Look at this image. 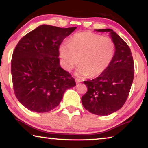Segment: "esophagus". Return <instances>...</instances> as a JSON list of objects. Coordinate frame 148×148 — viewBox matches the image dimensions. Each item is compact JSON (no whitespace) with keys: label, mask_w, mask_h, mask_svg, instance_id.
I'll return each instance as SVG.
<instances>
[{"label":"esophagus","mask_w":148,"mask_h":148,"mask_svg":"<svg viewBox=\"0 0 148 148\" xmlns=\"http://www.w3.org/2000/svg\"><path fill=\"white\" fill-rule=\"evenodd\" d=\"M75 80H76V84L80 83V82H82L81 80H80V79H78V78H75Z\"/></svg>","instance_id":"1"}]
</instances>
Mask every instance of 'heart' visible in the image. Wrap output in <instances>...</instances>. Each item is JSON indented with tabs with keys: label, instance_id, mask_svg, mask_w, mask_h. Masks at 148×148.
<instances>
[{
	"label": "heart",
	"instance_id": "b5f03b06",
	"mask_svg": "<svg viewBox=\"0 0 148 148\" xmlns=\"http://www.w3.org/2000/svg\"><path fill=\"white\" fill-rule=\"evenodd\" d=\"M116 46L108 37L91 32L76 34L69 44L59 47L64 68L71 71L79 62L80 76L96 77L106 71L114 57Z\"/></svg>",
	"mask_w": 148,
	"mask_h": 148
}]
</instances>
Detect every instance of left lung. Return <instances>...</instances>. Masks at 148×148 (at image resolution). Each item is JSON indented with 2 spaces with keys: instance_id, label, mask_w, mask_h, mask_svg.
<instances>
[{
  "instance_id": "1",
  "label": "left lung",
  "mask_w": 148,
  "mask_h": 148,
  "mask_svg": "<svg viewBox=\"0 0 148 148\" xmlns=\"http://www.w3.org/2000/svg\"><path fill=\"white\" fill-rule=\"evenodd\" d=\"M109 32L116 46L113 60L103 73L92 80L84 81L87 91L82 97L84 107L91 113L108 116L123 106L133 82L134 66L130 47L110 29L97 30Z\"/></svg>"
}]
</instances>
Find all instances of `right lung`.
Here are the masks:
<instances>
[{"label": "right lung", "mask_w": 148, "mask_h": 148, "mask_svg": "<svg viewBox=\"0 0 148 148\" xmlns=\"http://www.w3.org/2000/svg\"><path fill=\"white\" fill-rule=\"evenodd\" d=\"M76 27L42 25L19 41L12 55L11 72L15 95L27 109L51 111L64 92L76 86L71 74L59 64V46Z\"/></svg>", "instance_id": "1"}]
</instances>
